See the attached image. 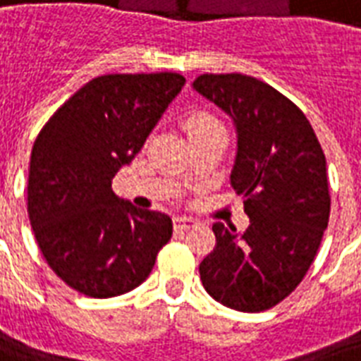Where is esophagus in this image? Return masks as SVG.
<instances>
[{"label": "esophagus", "instance_id": "1", "mask_svg": "<svg viewBox=\"0 0 361 361\" xmlns=\"http://www.w3.org/2000/svg\"><path fill=\"white\" fill-rule=\"evenodd\" d=\"M198 221H195L192 217H176L174 226L178 231H189L192 226H197Z\"/></svg>", "mask_w": 361, "mask_h": 361}]
</instances>
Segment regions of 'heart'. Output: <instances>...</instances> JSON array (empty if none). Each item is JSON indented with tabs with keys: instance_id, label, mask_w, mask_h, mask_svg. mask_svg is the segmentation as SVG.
Listing matches in <instances>:
<instances>
[{
	"instance_id": "b5f03b06",
	"label": "heart",
	"mask_w": 361,
	"mask_h": 361,
	"mask_svg": "<svg viewBox=\"0 0 361 361\" xmlns=\"http://www.w3.org/2000/svg\"><path fill=\"white\" fill-rule=\"evenodd\" d=\"M221 127H223V123H221L214 114L204 112V110L191 112V114L187 116L185 120H183V129H185L187 136L191 138V142L200 138V136L209 133V130L221 129Z\"/></svg>"
}]
</instances>
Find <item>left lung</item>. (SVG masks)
<instances>
[{
    "instance_id": "1",
    "label": "left lung",
    "mask_w": 361,
    "mask_h": 361,
    "mask_svg": "<svg viewBox=\"0 0 361 361\" xmlns=\"http://www.w3.org/2000/svg\"><path fill=\"white\" fill-rule=\"evenodd\" d=\"M192 86L236 123L231 181L249 217L241 236L215 223L200 279L226 307L260 313L290 296L317 257L331 204L324 152L302 110L266 82L206 73Z\"/></svg>"
}]
</instances>
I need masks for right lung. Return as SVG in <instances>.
<instances>
[{
    "label": "right lung",
    "instance_id": "add662e5",
    "mask_svg": "<svg viewBox=\"0 0 361 361\" xmlns=\"http://www.w3.org/2000/svg\"><path fill=\"white\" fill-rule=\"evenodd\" d=\"M183 84L178 73L97 76L37 136L27 176L31 228L54 274L80 294L112 298L136 288L172 238L169 215L120 200L112 178Z\"/></svg>",
    "mask_w": 361,
    "mask_h": 361
}]
</instances>
